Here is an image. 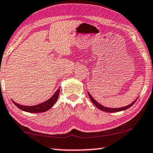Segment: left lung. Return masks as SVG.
<instances>
[{"label": "left lung", "instance_id": "left-lung-1", "mask_svg": "<svg viewBox=\"0 0 153 153\" xmlns=\"http://www.w3.org/2000/svg\"><path fill=\"white\" fill-rule=\"evenodd\" d=\"M88 95H89V97H90V100H91V102H93V104H95V106H96L97 108L100 110L102 111H105V112H109V113H114V112H118V111H124V110H126L127 108H130V107L133 106V104L135 103L136 102V100L135 102H133V103L129 104L128 106H126L125 107H122V108H106V107H104L103 106H102L101 104H100L99 103H97V102L95 101V100L92 97H91V95L89 94V93H88Z\"/></svg>", "mask_w": 153, "mask_h": 153}]
</instances>
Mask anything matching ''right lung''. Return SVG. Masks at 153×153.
Returning a JSON list of instances; mask_svg holds the SVG:
<instances>
[{
    "mask_svg": "<svg viewBox=\"0 0 153 153\" xmlns=\"http://www.w3.org/2000/svg\"><path fill=\"white\" fill-rule=\"evenodd\" d=\"M60 88H59L56 93H54L53 96H52L49 100H48L47 101L43 102L42 104H38V105L36 106H23L20 105L19 104H17L16 102H13V104L16 106L18 108H19L21 110L26 111V112L29 113H42L45 112V111H47L49 110L50 108H51L52 106H53V104L56 103L57 100L58 98L59 94H60Z\"/></svg>",
    "mask_w": 153,
    "mask_h": 153,
    "instance_id": "1",
    "label": "right lung"
}]
</instances>
